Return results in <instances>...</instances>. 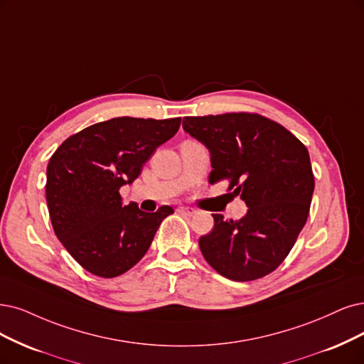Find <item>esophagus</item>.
I'll list each match as a JSON object with an SVG mask.
<instances>
[{"label": "esophagus", "mask_w": 364, "mask_h": 364, "mask_svg": "<svg viewBox=\"0 0 364 364\" xmlns=\"http://www.w3.org/2000/svg\"><path fill=\"white\" fill-rule=\"evenodd\" d=\"M177 211L181 213V214H184V216H193V214L196 213V210H195V208H191V207H178Z\"/></svg>", "instance_id": "1"}]
</instances>
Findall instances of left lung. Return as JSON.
Listing matches in <instances>:
<instances>
[{
    "instance_id": "1",
    "label": "left lung",
    "mask_w": 364,
    "mask_h": 364,
    "mask_svg": "<svg viewBox=\"0 0 364 364\" xmlns=\"http://www.w3.org/2000/svg\"><path fill=\"white\" fill-rule=\"evenodd\" d=\"M183 129L211 156L210 184L230 181L232 198L249 207L240 220L213 214L214 228L199 238L219 274L247 282L284 262L307 220L315 178L307 148L276 121L232 112L184 117Z\"/></svg>"
}]
</instances>
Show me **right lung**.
<instances>
[{
	"label": "right lung",
	"mask_w": 364,
	"mask_h": 364,
	"mask_svg": "<svg viewBox=\"0 0 364 364\" xmlns=\"http://www.w3.org/2000/svg\"><path fill=\"white\" fill-rule=\"evenodd\" d=\"M181 118L118 117L67 138L46 169V203L55 235L75 261L100 277H117L139 262L169 205L145 213L121 203V186L139 177L156 148Z\"/></svg>",
	"instance_id": "obj_1"
}]
</instances>
